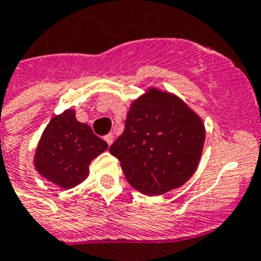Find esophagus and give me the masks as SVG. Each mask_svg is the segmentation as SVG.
<instances>
[{"label": "esophagus", "mask_w": 261, "mask_h": 261, "mask_svg": "<svg viewBox=\"0 0 261 261\" xmlns=\"http://www.w3.org/2000/svg\"><path fill=\"white\" fill-rule=\"evenodd\" d=\"M105 141H106L109 145H112L113 141H114V136H113V133H109V135H106V136H105Z\"/></svg>", "instance_id": "esophagus-1"}]
</instances>
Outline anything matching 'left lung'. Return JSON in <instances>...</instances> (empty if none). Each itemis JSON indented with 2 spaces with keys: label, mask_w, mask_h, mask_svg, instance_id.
<instances>
[{
  "label": "left lung",
  "mask_w": 261,
  "mask_h": 261,
  "mask_svg": "<svg viewBox=\"0 0 261 261\" xmlns=\"http://www.w3.org/2000/svg\"><path fill=\"white\" fill-rule=\"evenodd\" d=\"M203 121L178 96L151 88L129 109L122 135L110 145L128 182L149 196L191 178L203 152Z\"/></svg>",
  "instance_id": "8db88e82"
}]
</instances>
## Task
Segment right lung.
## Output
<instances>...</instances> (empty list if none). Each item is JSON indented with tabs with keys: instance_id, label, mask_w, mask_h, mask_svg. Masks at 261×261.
Returning a JSON list of instances; mask_svg holds the SVG:
<instances>
[{
	"instance_id": "add662e5",
	"label": "right lung",
	"mask_w": 261,
	"mask_h": 261,
	"mask_svg": "<svg viewBox=\"0 0 261 261\" xmlns=\"http://www.w3.org/2000/svg\"><path fill=\"white\" fill-rule=\"evenodd\" d=\"M108 149L91 126L76 120L74 110L53 117L36 148V171L64 189H70L87 178L91 161Z\"/></svg>"
}]
</instances>
